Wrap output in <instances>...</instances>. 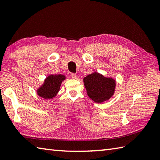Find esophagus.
Wrapping results in <instances>:
<instances>
[{
  "mask_svg": "<svg viewBox=\"0 0 160 160\" xmlns=\"http://www.w3.org/2000/svg\"><path fill=\"white\" fill-rule=\"evenodd\" d=\"M71 77L73 79H77V78H78V76H77L76 74H75V73H71Z\"/></svg>",
  "mask_w": 160,
  "mask_h": 160,
  "instance_id": "34e87169",
  "label": "esophagus"
}]
</instances>
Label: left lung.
Here are the masks:
<instances>
[{"instance_id":"1","label":"left lung","mask_w":160,"mask_h":160,"mask_svg":"<svg viewBox=\"0 0 160 160\" xmlns=\"http://www.w3.org/2000/svg\"><path fill=\"white\" fill-rule=\"evenodd\" d=\"M87 93L96 103H103L113 96L116 87V80L98 72L88 75L83 78Z\"/></svg>"}]
</instances>
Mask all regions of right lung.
<instances>
[{"label":"right lung","instance_id":"right-lung-1","mask_svg":"<svg viewBox=\"0 0 160 160\" xmlns=\"http://www.w3.org/2000/svg\"><path fill=\"white\" fill-rule=\"evenodd\" d=\"M66 78L62 74L48 75L43 83L37 88V95L45 100L53 99L59 92L61 84Z\"/></svg>","mask_w":160,"mask_h":160}]
</instances>
